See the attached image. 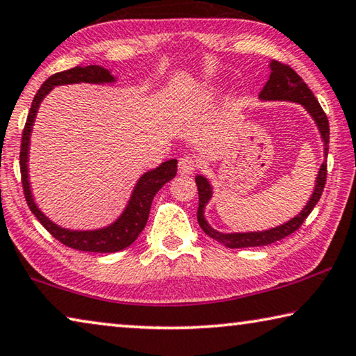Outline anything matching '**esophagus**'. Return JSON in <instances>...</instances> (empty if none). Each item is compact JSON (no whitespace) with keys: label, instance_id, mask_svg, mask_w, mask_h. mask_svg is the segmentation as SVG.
<instances>
[{"label":"esophagus","instance_id":"1","mask_svg":"<svg viewBox=\"0 0 356 356\" xmlns=\"http://www.w3.org/2000/svg\"><path fill=\"white\" fill-rule=\"evenodd\" d=\"M196 169V163L191 156H182L179 160V172L180 174H193Z\"/></svg>","mask_w":356,"mask_h":356}]
</instances>
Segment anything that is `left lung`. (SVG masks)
Instances as JSON below:
<instances>
[{
	"label": "left lung",
	"mask_w": 356,
	"mask_h": 356,
	"mask_svg": "<svg viewBox=\"0 0 356 356\" xmlns=\"http://www.w3.org/2000/svg\"><path fill=\"white\" fill-rule=\"evenodd\" d=\"M270 74L266 86L263 87L261 93H259V99L261 101H291V103L301 104L304 109L309 112V115L314 118L315 125L318 128V133L323 140V154L325 158L328 156L330 149V123L328 117L321 109L317 98L310 92L307 83L291 70L289 65L280 63V61L270 60L269 63ZM196 185H198V195H200V206H198V223L201 229L209 236V238L216 239L220 244H223L228 249H242V247H259L273 244L275 241H280L286 238V236L295 233V231L301 227L304 220L312 212V209L317 204L321 193H323L325 182H326V160L321 163L318 169L317 179H315V187L312 195H310L306 206L302 211L290 218L289 222L279 225V227L263 229V231H247V233H222V231L213 229L206 220V206L212 198V185L211 180L207 177L198 176L195 177Z\"/></svg>",
	"instance_id": "1"
}]
</instances>
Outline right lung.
Segmentation results:
<instances>
[{"instance_id": "obj_1", "label": "right lung", "mask_w": 356, "mask_h": 356, "mask_svg": "<svg viewBox=\"0 0 356 356\" xmlns=\"http://www.w3.org/2000/svg\"><path fill=\"white\" fill-rule=\"evenodd\" d=\"M117 79L111 74L109 70L103 66L90 65V66H76L67 71L56 72L50 76L46 82L42 83L41 88L33 98V103L28 112V118L22 134V145H20V174H22V185H24V193L28 207L35 213V217L41 222L55 239H58L61 244H65L71 249L81 252H97V253H114L127 249L138 239L140 231L144 229L147 223L149 212L152 201L156 191L163 185L168 184L169 180L174 179L177 174V160H168L161 163L160 166L150 171L144 172L138 179L136 185L131 191V196L127 202V207L117 217L115 222L103 228L97 229H70L63 228L60 225L52 222L41 209L38 207L35 198L31 193L30 177H28V155H30V138L35 125L38 109L41 106L42 99L50 93V90L58 86H71V83H114Z\"/></svg>"}]
</instances>
